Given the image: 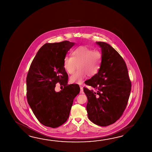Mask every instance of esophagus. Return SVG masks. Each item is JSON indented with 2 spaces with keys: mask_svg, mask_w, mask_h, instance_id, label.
<instances>
[{
  "mask_svg": "<svg viewBox=\"0 0 152 152\" xmlns=\"http://www.w3.org/2000/svg\"><path fill=\"white\" fill-rule=\"evenodd\" d=\"M80 88L81 94H83V87L82 86H80Z\"/></svg>",
  "mask_w": 152,
  "mask_h": 152,
  "instance_id": "esophagus-1",
  "label": "esophagus"
}]
</instances>
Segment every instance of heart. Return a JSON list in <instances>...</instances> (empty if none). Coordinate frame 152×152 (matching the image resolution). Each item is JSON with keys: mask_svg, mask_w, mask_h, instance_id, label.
<instances>
[{"mask_svg": "<svg viewBox=\"0 0 152 152\" xmlns=\"http://www.w3.org/2000/svg\"><path fill=\"white\" fill-rule=\"evenodd\" d=\"M71 55V57H65L63 65L65 71L70 75L75 73L77 67L79 68L70 77L72 83L81 84L87 75L92 77L98 73L102 58L99 51L81 45L72 50Z\"/></svg>", "mask_w": 152, "mask_h": 152, "instance_id": "heart-1", "label": "heart"}]
</instances>
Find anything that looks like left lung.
I'll list each match as a JSON object with an SVG mask.
<instances>
[{"instance_id": "obj_1", "label": "left lung", "mask_w": 152, "mask_h": 152, "mask_svg": "<svg viewBox=\"0 0 152 152\" xmlns=\"http://www.w3.org/2000/svg\"><path fill=\"white\" fill-rule=\"evenodd\" d=\"M102 49V58L97 74L86 84L96 91L84 87L87 97V115L95 124L111 125L122 116L126 108L131 91L126 62L120 54L105 42H96Z\"/></svg>"}]
</instances>
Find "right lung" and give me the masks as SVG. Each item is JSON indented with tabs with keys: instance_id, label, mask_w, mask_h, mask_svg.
I'll return each mask as SVG.
<instances>
[{
	"instance_id": "obj_1",
	"label": "right lung",
	"mask_w": 152,
	"mask_h": 152,
	"mask_svg": "<svg viewBox=\"0 0 152 152\" xmlns=\"http://www.w3.org/2000/svg\"><path fill=\"white\" fill-rule=\"evenodd\" d=\"M75 43L68 41L45 43L39 50L26 77V97L39 122L53 128L61 126L69 117L73 99L80 92L77 84L68 85L64 60ZM64 86L55 92V85Z\"/></svg>"
}]
</instances>
